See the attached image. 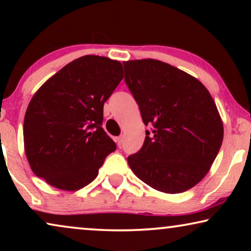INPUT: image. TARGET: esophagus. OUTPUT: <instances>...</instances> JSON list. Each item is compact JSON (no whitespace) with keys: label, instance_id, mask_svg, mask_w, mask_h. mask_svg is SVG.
<instances>
[{"label":"esophagus","instance_id":"obj_1","mask_svg":"<svg viewBox=\"0 0 251 251\" xmlns=\"http://www.w3.org/2000/svg\"><path fill=\"white\" fill-rule=\"evenodd\" d=\"M123 138H125V137H123V136H119V137H116V138H115V142H116V144H118L119 147L122 145Z\"/></svg>","mask_w":251,"mask_h":251}]
</instances>
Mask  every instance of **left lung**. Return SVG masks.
Here are the masks:
<instances>
[{
	"label": "left lung",
	"mask_w": 251,
	"mask_h": 251,
	"mask_svg": "<svg viewBox=\"0 0 251 251\" xmlns=\"http://www.w3.org/2000/svg\"><path fill=\"white\" fill-rule=\"evenodd\" d=\"M126 87L139 106L146 137L128 156L137 177L164 193H181L208 174L223 142V122L207 88L155 59L123 63Z\"/></svg>",
	"instance_id": "left-lung-1"
}]
</instances>
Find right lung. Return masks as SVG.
<instances>
[{"instance_id": "obj_1", "label": "right lung", "mask_w": 251, "mask_h": 251, "mask_svg": "<svg viewBox=\"0 0 251 251\" xmlns=\"http://www.w3.org/2000/svg\"><path fill=\"white\" fill-rule=\"evenodd\" d=\"M120 61L83 56L50 77L27 107L24 143L37 177L76 191L97 177L115 143L102 129L104 104L123 78Z\"/></svg>"}]
</instances>
